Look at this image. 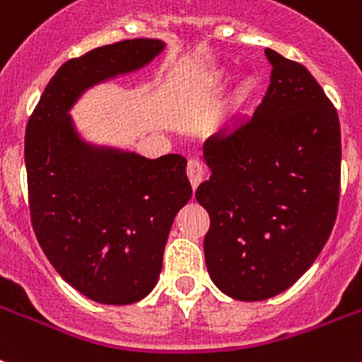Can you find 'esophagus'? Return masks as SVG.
Returning a JSON list of instances; mask_svg holds the SVG:
<instances>
[{"instance_id": "34e87169", "label": "esophagus", "mask_w": 362, "mask_h": 362, "mask_svg": "<svg viewBox=\"0 0 362 362\" xmlns=\"http://www.w3.org/2000/svg\"><path fill=\"white\" fill-rule=\"evenodd\" d=\"M187 178H189L191 186L197 187L199 184L202 182V178H204V165H202V161L199 160V158H191L189 161H187Z\"/></svg>"}]
</instances>
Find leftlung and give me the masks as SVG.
<instances>
[{
  "instance_id": "8db88e82",
  "label": "left lung",
  "mask_w": 362,
  "mask_h": 362,
  "mask_svg": "<svg viewBox=\"0 0 362 362\" xmlns=\"http://www.w3.org/2000/svg\"><path fill=\"white\" fill-rule=\"evenodd\" d=\"M272 83L245 122L202 146L210 180L195 199L210 216L211 281L240 301H262L313 266L340 197V122L303 64L267 48Z\"/></svg>"
}]
</instances>
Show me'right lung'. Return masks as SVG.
I'll return each mask as SVG.
<instances>
[{"mask_svg": "<svg viewBox=\"0 0 362 362\" xmlns=\"http://www.w3.org/2000/svg\"><path fill=\"white\" fill-rule=\"evenodd\" d=\"M161 49V40L132 38L69 59L25 126L35 236L59 275L98 303L130 305L154 288L191 184L180 154L146 160L87 146L69 110L87 87L139 69Z\"/></svg>", "mask_w": 362, "mask_h": 362, "instance_id": "1", "label": "right lung"}]
</instances>
